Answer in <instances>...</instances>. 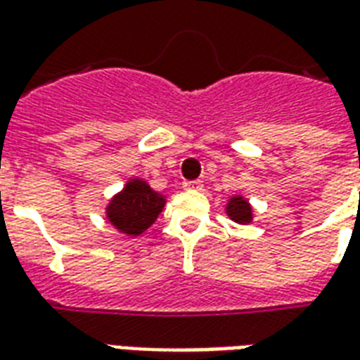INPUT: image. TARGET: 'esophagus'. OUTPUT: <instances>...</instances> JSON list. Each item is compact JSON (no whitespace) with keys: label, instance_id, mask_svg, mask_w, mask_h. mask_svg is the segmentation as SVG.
<instances>
[{"label":"esophagus","instance_id":"esophagus-1","mask_svg":"<svg viewBox=\"0 0 360 360\" xmlns=\"http://www.w3.org/2000/svg\"><path fill=\"white\" fill-rule=\"evenodd\" d=\"M183 187L187 188V191H200L202 188V181H185Z\"/></svg>","mask_w":360,"mask_h":360}]
</instances>
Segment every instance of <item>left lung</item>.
Returning a JSON list of instances; mask_svg holds the SVG:
<instances>
[{"instance_id": "left-lung-1", "label": "left lung", "mask_w": 360, "mask_h": 360, "mask_svg": "<svg viewBox=\"0 0 360 360\" xmlns=\"http://www.w3.org/2000/svg\"><path fill=\"white\" fill-rule=\"evenodd\" d=\"M227 214L231 216V219H235L237 224H249L252 219V212H250V206L247 200H243L239 196H235L227 204Z\"/></svg>"}]
</instances>
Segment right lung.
Returning <instances> with one entry per match:
<instances>
[{"label":"right lung","mask_w":360,"mask_h":360,"mask_svg":"<svg viewBox=\"0 0 360 360\" xmlns=\"http://www.w3.org/2000/svg\"><path fill=\"white\" fill-rule=\"evenodd\" d=\"M164 208V198L141 179L129 181L123 193L111 200L108 216L123 233L139 235L148 229Z\"/></svg>","instance_id":"right-lung-1"}]
</instances>
